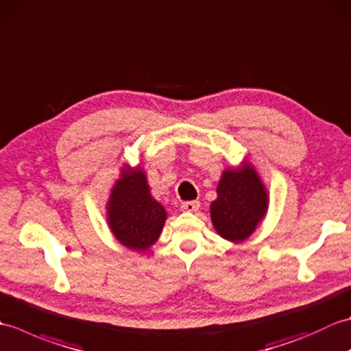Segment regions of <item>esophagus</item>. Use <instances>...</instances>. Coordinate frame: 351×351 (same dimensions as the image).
Masks as SVG:
<instances>
[{
	"mask_svg": "<svg viewBox=\"0 0 351 351\" xmlns=\"http://www.w3.org/2000/svg\"><path fill=\"white\" fill-rule=\"evenodd\" d=\"M199 206H200L199 200H189V202H184V204L181 205L182 210L187 211V213H195V211H197Z\"/></svg>",
	"mask_w": 351,
	"mask_h": 351,
	"instance_id": "1",
	"label": "esophagus"
}]
</instances>
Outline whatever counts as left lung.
<instances>
[{
    "label": "left lung",
    "mask_w": 351,
    "mask_h": 351,
    "mask_svg": "<svg viewBox=\"0 0 351 351\" xmlns=\"http://www.w3.org/2000/svg\"><path fill=\"white\" fill-rule=\"evenodd\" d=\"M267 193L250 166L226 170L211 204V219L217 232L229 241L247 238L267 211Z\"/></svg>",
    "instance_id": "1"
}]
</instances>
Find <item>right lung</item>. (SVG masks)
Segmentation results:
<instances>
[{
  "label": "right lung",
  "mask_w": 351,
  "mask_h": 351,
  "mask_svg": "<svg viewBox=\"0 0 351 351\" xmlns=\"http://www.w3.org/2000/svg\"><path fill=\"white\" fill-rule=\"evenodd\" d=\"M166 215L151 196L143 171L125 170L108 200V223L117 240L132 250H146L158 240Z\"/></svg>",
  "instance_id": "right-lung-1"
}]
</instances>
